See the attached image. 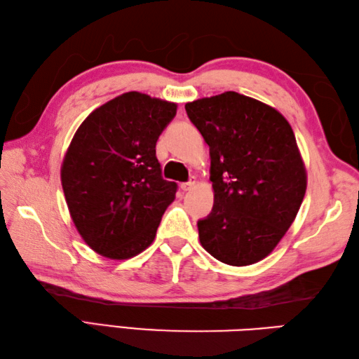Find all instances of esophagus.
Returning <instances> with one entry per match:
<instances>
[{
  "label": "esophagus",
  "mask_w": 359,
  "mask_h": 359,
  "mask_svg": "<svg viewBox=\"0 0 359 359\" xmlns=\"http://www.w3.org/2000/svg\"><path fill=\"white\" fill-rule=\"evenodd\" d=\"M194 185H196V182L194 180H188V182H185V184H182L180 185V188H182V191H191V189L194 188Z\"/></svg>",
  "instance_id": "1"
}]
</instances>
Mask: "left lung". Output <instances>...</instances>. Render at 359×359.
<instances>
[{
	"label": "left lung",
	"mask_w": 359,
	"mask_h": 359,
	"mask_svg": "<svg viewBox=\"0 0 359 359\" xmlns=\"http://www.w3.org/2000/svg\"><path fill=\"white\" fill-rule=\"evenodd\" d=\"M185 109L211 157L215 205L197 220L202 247L228 265L261 261L284 238L306 194L293 129L271 106L233 90Z\"/></svg>",
	"instance_id": "8db88e82"
}]
</instances>
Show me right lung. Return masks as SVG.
Segmentation results:
<instances>
[{"instance_id":"right-lung-1","label":"right lung","mask_w":359,"mask_h":359,"mask_svg":"<svg viewBox=\"0 0 359 359\" xmlns=\"http://www.w3.org/2000/svg\"><path fill=\"white\" fill-rule=\"evenodd\" d=\"M177 106L126 93L90 112L62 166L71 217L88 245L111 259L139 255L177 191L162 177L156 143Z\"/></svg>"}]
</instances>
